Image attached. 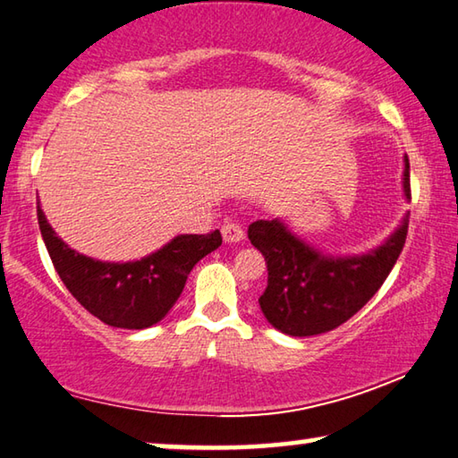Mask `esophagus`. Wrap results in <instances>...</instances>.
<instances>
[{"label":"esophagus","instance_id":"1","mask_svg":"<svg viewBox=\"0 0 458 458\" xmlns=\"http://www.w3.org/2000/svg\"><path fill=\"white\" fill-rule=\"evenodd\" d=\"M222 236H224V241H226V242L234 244V242L244 241V230H242L241 224L226 222V224H224V226H222Z\"/></svg>","mask_w":458,"mask_h":458}]
</instances>
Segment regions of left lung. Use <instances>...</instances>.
I'll return each instance as SVG.
<instances>
[{"instance_id": "8db88e82", "label": "left lung", "mask_w": 458, "mask_h": 458, "mask_svg": "<svg viewBox=\"0 0 458 458\" xmlns=\"http://www.w3.org/2000/svg\"><path fill=\"white\" fill-rule=\"evenodd\" d=\"M403 195L410 193V161L403 158ZM410 214L386 242L365 255L332 257L303 242L281 220H257L249 241L267 260L260 310L273 328L289 336H316L344 324L379 292L408 236Z\"/></svg>"}]
</instances>
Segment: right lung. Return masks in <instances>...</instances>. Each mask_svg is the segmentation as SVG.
<instances>
[{
    "mask_svg": "<svg viewBox=\"0 0 458 458\" xmlns=\"http://www.w3.org/2000/svg\"><path fill=\"white\" fill-rule=\"evenodd\" d=\"M38 226L64 287L81 306L114 328L142 330L161 322L183 292L187 275L222 244L220 230L179 234L152 255L107 263L69 249L38 206Z\"/></svg>",
    "mask_w": 458,
    "mask_h": 458,
    "instance_id": "1",
    "label": "right lung"
}]
</instances>
